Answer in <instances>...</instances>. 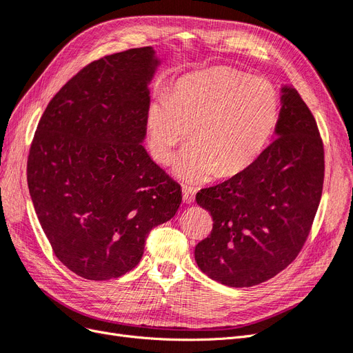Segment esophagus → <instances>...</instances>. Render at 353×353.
I'll return each mask as SVG.
<instances>
[{
  "label": "esophagus",
  "mask_w": 353,
  "mask_h": 353,
  "mask_svg": "<svg viewBox=\"0 0 353 353\" xmlns=\"http://www.w3.org/2000/svg\"><path fill=\"white\" fill-rule=\"evenodd\" d=\"M182 199H184V203L191 204L194 201V199H196V190L185 185L184 188H182Z\"/></svg>",
  "instance_id": "esophagus-1"
}]
</instances>
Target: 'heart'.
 <instances>
[{
  "label": "heart",
  "instance_id": "b5f03b06",
  "mask_svg": "<svg viewBox=\"0 0 353 353\" xmlns=\"http://www.w3.org/2000/svg\"><path fill=\"white\" fill-rule=\"evenodd\" d=\"M279 121V94L265 79L229 67L182 77L168 101L152 105L148 118L152 153L163 165L194 131V141L175 166L178 178L205 182L235 176L257 162Z\"/></svg>",
  "mask_w": 353,
  "mask_h": 353
}]
</instances>
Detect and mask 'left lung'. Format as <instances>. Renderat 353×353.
I'll return each instance as SVG.
<instances>
[{
  "label": "left lung",
  "mask_w": 353,
  "mask_h": 353,
  "mask_svg": "<svg viewBox=\"0 0 353 353\" xmlns=\"http://www.w3.org/2000/svg\"><path fill=\"white\" fill-rule=\"evenodd\" d=\"M274 140L242 174L197 192L213 219L196 245L203 273L230 288L260 285L292 263L308 238L324 181L317 123L290 86L282 88Z\"/></svg>",
  "instance_id": "1"
}]
</instances>
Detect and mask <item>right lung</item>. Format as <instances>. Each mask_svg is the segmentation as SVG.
<instances>
[{"instance_id": "1", "label": "right lung", "mask_w": 353, "mask_h": 353, "mask_svg": "<svg viewBox=\"0 0 353 353\" xmlns=\"http://www.w3.org/2000/svg\"><path fill=\"white\" fill-rule=\"evenodd\" d=\"M159 64L152 46L93 61L48 103L34 132V212L57 259L89 281L134 269L150 230L182 201L181 185L141 144Z\"/></svg>"}]
</instances>
